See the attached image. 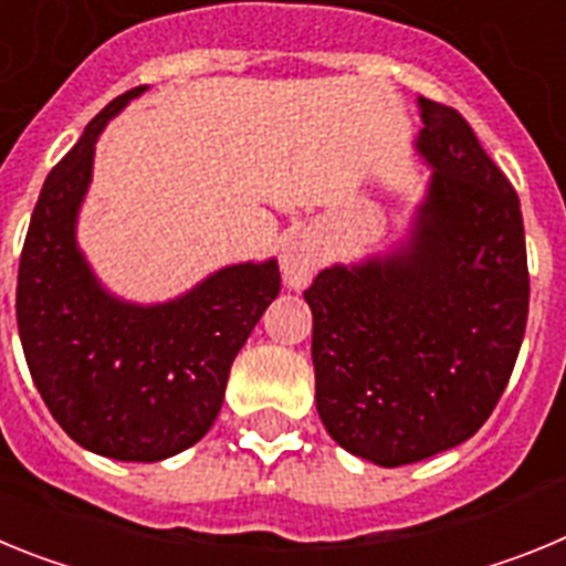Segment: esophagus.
<instances>
[{
  "instance_id": "1",
  "label": "esophagus",
  "mask_w": 566,
  "mask_h": 566,
  "mask_svg": "<svg viewBox=\"0 0 566 566\" xmlns=\"http://www.w3.org/2000/svg\"><path fill=\"white\" fill-rule=\"evenodd\" d=\"M283 277L292 289H303L317 272V247H314L312 234L294 232L283 247Z\"/></svg>"
}]
</instances>
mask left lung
<instances>
[{"mask_svg":"<svg viewBox=\"0 0 566 566\" xmlns=\"http://www.w3.org/2000/svg\"><path fill=\"white\" fill-rule=\"evenodd\" d=\"M433 167L413 232L388 258L332 266L306 289L317 413L382 468L451 451L488 422L530 306L516 189L462 115L419 98Z\"/></svg>","mask_w":566,"mask_h":566,"instance_id":"1","label":"left lung"}]
</instances>
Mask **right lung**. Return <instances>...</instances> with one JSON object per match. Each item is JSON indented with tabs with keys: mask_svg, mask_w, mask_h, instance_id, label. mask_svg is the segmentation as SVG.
I'll list each match as a JSON object with an SVG mask.
<instances>
[{
	"mask_svg": "<svg viewBox=\"0 0 566 566\" xmlns=\"http://www.w3.org/2000/svg\"><path fill=\"white\" fill-rule=\"evenodd\" d=\"M147 87L113 98L50 169L19 260L17 323L30 377L73 442L161 462L212 428L229 368L280 292L277 260L214 272L184 297L135 306L102 289L76 247L98 133Z\"/></svg>",
	"mask_w": 566,
	"mask_h": 566,
	"instance_id": "right-lung-1",
	"label": "right lung"
}]
</instances>
